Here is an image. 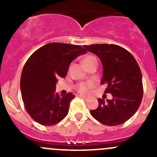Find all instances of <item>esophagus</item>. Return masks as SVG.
I'll list each match as a JSON object with an SVG mask.
<instances>
[{
    "instance_id": "obj_1",
    "label": "esophagus",
    "mask_w": 157,
    "mask_h": 157,
    "mask_svg": "<svg viewBox=\"0 0 157 157\" xmlns=\"http://www.w3.org/2000/svg\"><path fill=\"white\" fill-rule=\"evenodd\" d=\"M80 97H81L82 99H84L85 101H87V100H89V98H88V97H86V96H80Z\"/></svg>"
}]
</instances>
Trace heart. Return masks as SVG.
Listing matches in <instances>:
<instances>
[{
    "instance_id": "heart-1",
    "label": "heart",
    "mask_w": 157,
    "mask_h": 157,
    "mask_svg": "<svg viewBox=\"0 0 157 157\" xmlns=\"http://www.w3.org/2000/svg\"><path fill=\"white\" fill-rule=\"evenodd\" d=\"M92 58V57H87V58H85L84 60L88 59V58ZM95 86V83L93 81H89L86 82V83H81V84L78 87V90L81 93H83V94H87V93H90V90Z\"/></svg>"
}]
</instances>
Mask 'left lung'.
Here are the masks:
<instances>
[{
    "instance_id": "left-lung-1",
    "label": "left lung",
    "mask_w": 157,
    "mask_h": 157,
    "mask_svg": "<svg viewBox=\"0 0 157 157\" xmlns=\"http://www.w3.org/2000/svg\"><path fill=\"white\" fill-rule=\"evenodd\" d=\"M84 48L100 59L103 68L101 84H107L105 93L112 95V99L99 98V106L90 114L105 125L123 124L135 114L143 97L142 74L137 61L126 49L113 44Z\"/></svg>"
}]
</instances>
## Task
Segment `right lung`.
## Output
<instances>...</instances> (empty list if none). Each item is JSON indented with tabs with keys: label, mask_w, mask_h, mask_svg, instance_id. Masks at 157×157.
<instances>
[{
	"label": "right lung",
	"mask_w": 157,
	"mask_h": 157,
	"mask_svg": "<svg viewBox=\"0 0 157 157\" xmlns=\"http://www.w3.org/2000/svg\"><path fill=\"white\" fill-rule=\"evenodd\" d=\"M86 51L80 45L53 42L36 50L25 64L20 90L25 109L34 121L45 126L58 124L68 113L72 93L55 92L58 78H64L69 65Z\"/></svg>",
	"instance_id": "1"
}]
</instances>
